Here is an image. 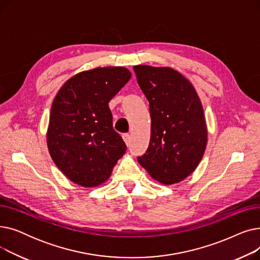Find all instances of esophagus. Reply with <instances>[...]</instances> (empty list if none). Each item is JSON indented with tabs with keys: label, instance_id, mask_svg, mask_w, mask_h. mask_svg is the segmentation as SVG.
Here are the masks:
<instances>
[{
	"label": "esophagus",
	"instance_id": "34e87169",
	"mask_svg": "<svg viewBox=\"0 0 260 260\" xmlns=\"http://www.w3.org/2000/svg\"><path fill=\"white\" fill-rule=\"evenodd\" d=\"M123 137V140H124V142L126 143V145L128 146L131 144V135L129 134H124L122 136Z\"/></svg>",
	"mask_w": 260,
	"mask_h": 260
}]
</instances>
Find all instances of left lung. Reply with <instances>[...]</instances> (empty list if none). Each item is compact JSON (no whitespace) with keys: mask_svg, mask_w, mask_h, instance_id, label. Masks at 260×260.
Returning a JSON list of instances; mask_svg holds the SVG:
<instances>
[{"mask_svg":"<svg viewBox=\"0 0 260 260\" xmlns=\"http://www.w3.org/2000/svg\"><path fill=\"white\" fill-rule=\"evenodd\" d=\"M138 84L149 102L151 140L138 162L163 184L185 179L206 151L208 129L192 83L170 67L136 65Z\"/></svg>","mask_w":260,"mask_h":260,"instance_id":"8db88e82","label":"left lung"}]
</instances>
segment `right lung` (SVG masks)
Here are the masks:
<instances>
[{"mask_svg": "<svg viewBox=\"0 0 260 260\" xmlns=\"http://www.w3.org/2000/svg\"><path fill=\"white\" fill-rule=\"evenodd\" d=\"M124 67H98L68 81L54 97L47 146L54 165L84 187L105 182L126 145L113 128L108 102L131 79Z\"/></svg>", "mask_w": 260, "mask_h": 260, "instance_id": "add662e5", "label": "right lung"}]
</instances>
